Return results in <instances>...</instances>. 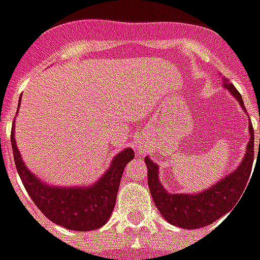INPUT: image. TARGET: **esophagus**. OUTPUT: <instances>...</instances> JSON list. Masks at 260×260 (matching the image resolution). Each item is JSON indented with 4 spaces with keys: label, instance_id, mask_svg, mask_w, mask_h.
Listing matches in <instances>:
<instances>
[{
    "label": "esophagus",
    "instance_id": "1",
    "mask_svg": "<svg viewBox=\"0 0 260 260\" xmlns=\"http://www.w3.org/2000/svg\"><path fill=\"white\" fill-rule=\"evenodd\" d=\"M136 149H138L139 152H143V149H145V145H143V143H141V142H139V143L136 145Z\"/></svg>",
    "mask_w": 260,
    "mask_h": 260
}]
</instances>
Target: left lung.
I'll return each mask as SVG.
<instances>
[{
    "mask_svg": "<svg viewBox=\"0 0 260 260\" xmlns=\"http://www.w3.org/2000/svg\"><path fill=\"white\" fill-rule=\"evenodd\" d=\"M224 87H227L231 94L238 100L242 110H245L242 96L233 83L224 79ZM246 111V110H245ZM249 143L246 146V153L238 169L234 173L223 177L216 185L210 186L203 192L188 195V193H169L158 181V167L149 157H145L147 167V184L152 198L158 212L161 213L169 223L185 230L201 229L212 224L220 217H223L235 206L241 195L249 185L248 181L251 177L252 163H253V128L249 124ZM260 150V138H259Z\"/></svg>",
    "mask_w": 260,
    "mask_h": 260,
    "instance_id": "1",
    "label": "left lung"
}]
</instances>
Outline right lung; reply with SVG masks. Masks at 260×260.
I'll list each match as a JSON object with an SVG mask.
<instances>
[{
    "mask_svg": "<svg viewBox=\"0 0 260 260\" xmlns=\"http://www.w3.org/2000/svg\"><path fill=\"white\" fill-rule=\"evenodd\" d=\"M11 143L18 174L31 201L48 220L74 231H91L107 223L115 206L125 166L135 157V152L128 147L113 158L110 169L94 185L62 188L43 184L27 170L16 147L14 126Z\"/></svg>",
    "mask_w": 260,
    "mask_h": 260,
    "instance_id": "1",
    "label": "right lung"
}]
</instances>
